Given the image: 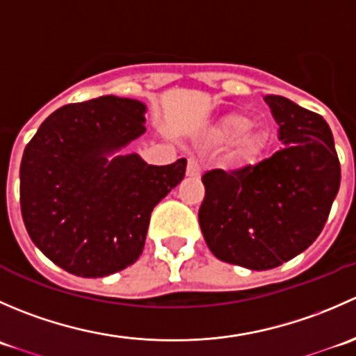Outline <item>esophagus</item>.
<instances>
[{
    "label": "esophagus",
    "instance_id": "1",
    "mask_svg": "<svg viewBox=\"0 0 356 356\" xmlns=\"http://www.w3.org/2000/svg\"><path fill=\"white\" fill-rule=\"evenodd\" d=\"M186 175H188V177H200V175H201V167H200L198 160H195V158H191V160L188 161V168H186Z\"/></svg>",
    "mask_w": 356,
    "mask_h": 356
}]
</instances>
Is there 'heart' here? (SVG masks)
<instances>
[{
	"mask_svg": "<svg viewBox=\"0 0 356 356\" xmlns=\"http://www.w3.org/2000/svg\"><path fill=\"white\" fill-rule=\"evenodd\" d=\"M248 113H229L208 134V141L215 146L234 145V158L238 167H251L264 160L274 146V132L265 125H254Z\"/></svg>",
	"mask_w": 356,
	"mask_h": 356,
	"instance_id": "1",
	"label": "heart"
}]
</instances>
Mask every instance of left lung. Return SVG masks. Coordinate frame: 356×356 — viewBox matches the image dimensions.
Masks as SVG:
<instances>
[{
    "instance_id": "1",
    "label": "left lung",
    "mask_w": 356,
    "mask_h": 356,
    "mask_svg": "<svg viewBox=\"0 0 356 356\" xmlns=\"http://www.w3.org/2000/svg\"><path fill=\"white\" fill-rule=\"evenodd\" d=\"M264 99L284 148L253 167L207 172L198 213L211 253L250 270L303 253L324 229L341 182L327 122L284 96Z\"/></svg>"
}]
</instances>
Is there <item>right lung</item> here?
Wrapping results in <instances>:
<instances>
[{
  "mask_svg": "<svg viewBox=\"0 0 356 356\" xmlns=\"http://www.w3.org/2000/svg\"><path fill=\"white\" fill-rule=\"evenodd\" d=\"M148 106L108 95L53 111L20 163L32 243L79 277H106L145 250L149 215L184 179L186 160L149 165L120 153L146 132Z\"/></svg>",
  "mask_w": 356,
  "mask_h": 356,
  "instance_id": "right-lung-1",
  "label": "right lung"
}]
</instances>
